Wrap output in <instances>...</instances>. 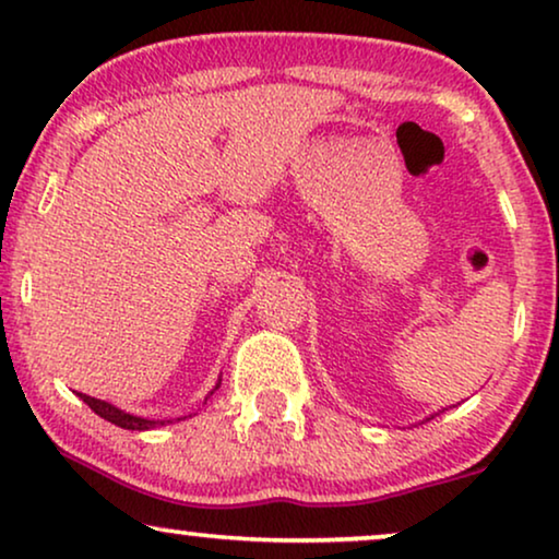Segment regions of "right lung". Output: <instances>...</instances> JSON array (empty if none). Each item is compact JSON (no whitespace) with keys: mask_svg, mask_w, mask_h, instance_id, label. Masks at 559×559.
Masks as SVG:
<instances>
[{"mask_svg":"<svg viewBox=\"0 0 559 559\" xmlns=\"http://www.w3.org/2000/svg\"><path fill=\"white\" fill-rule=\"evenodd\" d=\"M221 386V379L216 381V386L211 389V394L216 392V389ZM211 394L205 396V402L211 400ZM83 402L88 404L91 409L96 412L98 417H104L106 423H111V425H117V427H124V430H140V432H144V430H155V427H165V425H170V419H147V417H136V415H129V412H124V409H119V407H114L111 402H104V400H96V396H88V394H79ZM203 402V404H205ZM178 419H186V417H178Z\"/></svg>","mask_w":559,"mask_h":559,"instance_id":"add662e5","label":"right lung"}]
</instances>
